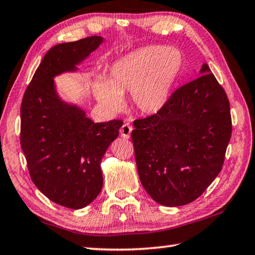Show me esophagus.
<instances>
[{
  "label": "esophagus",
  "instance_id": "34e87169",
  "mask_svg": "<svg viewBox=\"0 0 255 255\" xmlns=\"http://www.w3.org/2000/svg\"><path fill=\"white\" fill-rule=\"evenodd\" d=\"M132 131V127L129 124H124L121 128V134L124 139H128L130 137V133Z\"/></svg>",
  "mask_w": 255,
  "mask_h": 255
}]
</instances>
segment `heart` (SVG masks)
<instances>
[{
	"instance_id": "obj_1",
	"label": "heart",
	"mask_w": 255,
	"mask_h": 255,
	"mask_svg": "<svg viewBox=\"0 0 255 255\" xmlns=\"http://www.w3.org/2000/svg\"><path fill=\"white\" fill-rule=\"evenodd\" d=\"M182 68L180 52L162 46L139 48L113 63L107 82L96 80L95 96L111 112L124 106L123 96L131 95L134 110L155 115L163 110Z\"/></svg>"
}]
</instances>
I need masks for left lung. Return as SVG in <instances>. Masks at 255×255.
Here are the masks:
<instances>
[{
    "label": "left lung",
    "instance_id": "8db88e82",
    "mask_svg": "<svg viewBox=\"0 0 255 255\" xmlns=\"http://www.w3.org/2000/svg\"><path fill=\"white\" fill-rule=\"evenodd\" d=\"M173 92L163 110L133 122L139 178L151 198L175 207L194 202L223 169L231 138L230 104L207 63Z\"/></svg>",
    "mask_w": 255,
    "mask_h": 255
}]
</instances>
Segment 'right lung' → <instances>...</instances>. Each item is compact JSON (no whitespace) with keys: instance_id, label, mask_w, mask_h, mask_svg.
Returning <instances> with one entry per match:
<instances>
[{"instance_id":"right-lung-1","label":"right lung","mask_w":255,"mask_h":255,"mask_svg":"<svg viewBox=\"0 0 255 255\" xmlns=\"http://www.w3.org/2000/svg\"><path fill=\"white\" fill-rule=\"evenodd\" d=\"M103 40L91 36L52 47L21 101L20 145L31 181L53 203L71 209L85 207L100 194L101 161L124 123L92 122L58 96L53 78L77 71Z\"/></svg>"}]
</instances>
